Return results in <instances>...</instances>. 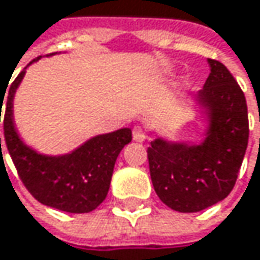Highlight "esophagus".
Returning <instances> with one entry per match:
<instances>
[{"label": "esophagus", "instance_id": "obj_1", "mask_svg": "<svg viewBox=\"0 0 260 260\" xmlns=\"http://www.w3.org/2000/svg\"><path fill=\"white\" fill-rule=\"evenodd\" d=\"M132 138L137 143H143L146 140V131L143 129L141 126H138V125L134 126V129H132Z\"/></svg>", "mask_w": 260, "mask_h": 260}]
</instances>
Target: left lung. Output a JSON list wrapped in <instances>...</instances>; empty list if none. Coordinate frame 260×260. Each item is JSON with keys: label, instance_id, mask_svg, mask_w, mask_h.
<instances>
[{"label": "left lung", "instance_id": "8db88e82", "mask_svg": "<svg viewBox=\"0 0 260 260\" xmlns=\"http://www.w3.org/2000/svg\"><path fill=\"white\" fill-rule=\"evenodd\" d=\"M211 74L197 99L206 108L209 128L200 144L155 138L147 147L155 192L178 212H199L234 189L248 143L244 91L228 68L209 58Z\"/></svg>", "mask_w": 260, "mask_h": 260}]
</instances>
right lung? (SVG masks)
Returning <instances> with one entry per match:
<instances>
[{
  "mask_svg": "<svg viewBox=\"0 0 260 260\" xmlns=\"http://www.w3.org/2000/svg\"><path fill=\"white\" fill-rule=\"evenodd\" d=\"M24 74L25 71L9 87L3 119L6 146L21 181L31 196L46 206L72 214L96 209L108 194L116 159L125 144L132 140V132L129 128H123L93 137L63 156H45L34 152L21 141L13 125V96ZM4 94L6 91L0 93V113Z\"/></svg>",
  "mask_w": 260,
  "mask_h": 260,
  "instance_id": "right-lung-1",
  "label": "right lung"
}]
</instances>
